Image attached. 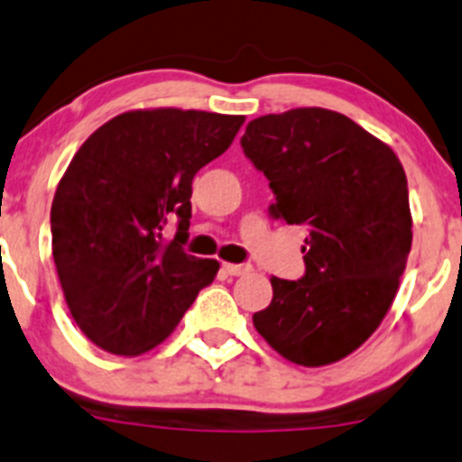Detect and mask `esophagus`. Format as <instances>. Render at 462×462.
I'll list each match as a JSON object with an SVG mask.
<instances>
[{"label": "esophagus", "mask_w": 462, "mask_h": 462, "mask_svg": "<svg viewBox=\"0 0 462 462\" xmlns=\"http://www.w3.org/2000/svg\"><path fill=\"white\" fill-rule=\"evenodd\" d=\"M223 271L227 273V275H248L250 271H253V266L250 263H223Z\"/></svg>", "instance_id": "esophagus-1"}]
</instances>
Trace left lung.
Listing matches in <instances>:
<instances>
[{
  "label": "left lung",
  "mask_w": 462,
  "mask_h": 462,
  "mask_svg": "<svg viewBox=\"0 0 462 462\" xmlns=\"http://www.w3.org/2000/svg\"><path fill=\"white\" fill-rule=\"evenodd\" d=\"M241 149L268 178L271 217L309 230L304 275L273 277V300L254 327L293 364L340 361L377 329L406 268L413 221L402 162L325 107L253 119Z\"/></svg>",
  "instance_id": "obj_1"
}]
</instances>
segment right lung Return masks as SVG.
I'll use <instances>...</instances> for the list:
<instances>
[{"label":"right lung","instance_id":"add662e5","mask_svg":"<svg viewBox=\"0 0 462 462\" xmlns=\"http://www.w3.org/2000/svg\"><path fill=\"white\" fill-rule=\"evenodd\" d=\"M241 124L178 107L124 112L76 151L51 203L53 262L76 325L101 350L135 356L155 347L214 282L217 259L182 248L191 180Z\"/></svg>","mask_w":462,"mask_h":462}]
</instances>
